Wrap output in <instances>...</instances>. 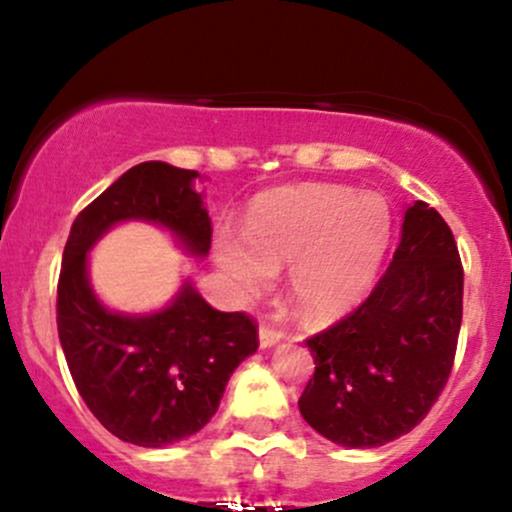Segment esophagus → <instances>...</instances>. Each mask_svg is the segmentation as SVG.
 Wrapping results in <instances>:
<instances>
[{"mask_svg":"<svg viewBox=\"0 0 512 512\" xmlns=\"http://www.w3.org/2000/svg\"><path fill=\"white\" fill-rule=\"evenodd\" d=\"M281 339H284V334H281L279 330H274V327H267V325L260 327V346H262V349H272V346L279 344Z\"/></svg>","mask_w":512,"mask_h":512,"instance_id":"esophagus-1","label":"esophagus"}]
</instances>
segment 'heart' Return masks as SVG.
Here are the masks:
<instances>
[{
  "instance_id": "b5f03b06",
  "label": "heart",
  "mask_w": 512,
  "mask_h": 512,
  "mask_svg": "<svg viewBox=\"0 0 512 512\" xmlns=\"http://www.w3.org/2000/svg\"><path fill=\"white\" fill-rule=\"evenodd\" d=\"M390 209L375 195L339 185H289L252 204L243 233L219 228L214 262L240 303H252L289 267V303L308 325L356 310L383 267Z\"/></svg>"
}]
</instances>
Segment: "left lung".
Instances as JSON below:
<instances>
[{
	"mask_svg": "<svg viewBox=\"0 0 512 512\" xmlns=\"http://www.w3.org/2000/svg\"><path fill=\"white\" fill-rule=\"evenodd\" d=\"M462 281L448 223L416 199L368 301L308 339L315 375L298 399L303 419L342 448H378L424 421L455 358Z\"/></svg>",
	"mask_w": 512,
	"mask_h": 512,
	"instance_id": "obj_1",
	"label": "left lung"
}]
</instances>
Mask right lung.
<instances>
[{
    "label": "right lung",
    "mask_w": 512,
    "mask_h": 512,
    "mask_svg": "<svg viewBox=\"0 0 512 512\" xmlns=\"http://www.w3.org/2000/svg\"><path fill=\"white\" fill-rule=\"evenodd\" d=\"M197 180H204L197 170L139 163L76 216L64 245L57 332L69 373L93 416L142 448H166L202 431L233 370L257 351L250 317L214 310L192 279L149 313L108 308L91 286L88 252L127 221L154 223L185 255L207 257L211 219Z\"/></svg>",
    "instance_id": "1"
}]
</instances>
